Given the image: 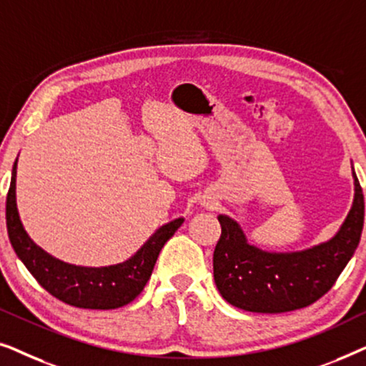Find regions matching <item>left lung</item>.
Wrapping results in <instances>:
<instances>
[{"label":"left lung","mask_w":366,"mask_h":366,"mask_svg":"<svg viewBox=\"0 0 366 366\" xmlns=\"http://www.w3.org/2000/svg\"><path fill=\"white\" fill-rule=\"evenodd\" d=\"M353 179V204L337 234L302 252L277 253L253 247L233 218L219 214L222 237L213 253V277L222 297L254 313L293 312L322 298L362 238L365 199L355 169Z\"/></svg>","instance_id":"8db88e82"}]
</instances>
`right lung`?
<instances>
[{
    "label": "right lung",
    "mask_w": 366,
    "mask_h": 366,
    "mask_svg": "<svg viewBox=\"0 0 366 366\" xmlns=\"http://www.w3.org/2000/svg\"><path fill=\"white\" fill-rule=\"evenodd\" d=\"M16 167L13 164L11 184L6 197V228L11 247L28 272L54 298L76 308L113 310L133 302L143 292L164 243L182 227L177 218L159 227L147 243L127 262L109 267H78L44 252L29 238L19 219L16 207Z\"/></svg>",
    "instance_id": "1"
}]
</instances>
